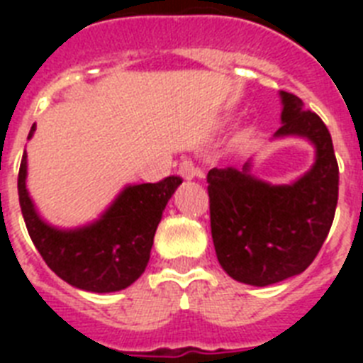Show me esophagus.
Segmentation results:
<instances>
[{
  "label": "esophagus",
  "mask_w": 363,
  "mask_h": 363,
  "mask_svg": "<svg viewBox=\"0 0 363 363\" xmlns=\"http://www.w3.org/2000/svg\"><path fill=\"white\" fill-rule=\"evenodd\" d=\"M178 174L185 179V182H191L194 178H203V172L201 169H198L191 160H184V162L179 163V169H178Z\"/></svg>",
  "instance_id": "1"
}]
</instances>
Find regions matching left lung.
Here are the masks:
<instances>
[{
	"mask_svg": "<svg viewBox=\"0 0 363 363\" xmlns=\"http://www.w3.org/2000/svg\"><path fill=\"white\" fill-rule=\"evenodd\" d=\"M281 127L272 140L301 138L314 163L291 184L272 185L242 169H211V233L221 269L255 287L306 271L325 242L338 201V163L331 134L298 96L280 91Z\"/></svg>",
	"mask_w": 363,
	"mask_h": 363,
	"instance_id": "left-lung-1",
	"label": "left lung"
}]
</instances>
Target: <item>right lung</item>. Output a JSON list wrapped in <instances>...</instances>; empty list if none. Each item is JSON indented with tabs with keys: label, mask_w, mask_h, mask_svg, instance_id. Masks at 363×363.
<instances>
[{
	"label": "right lung",
	"mask_w": 363,
	"mask_h": 363,
	"mask_svg": "<svg viewBox=\"0 0 363 363\" xmlns=\"http://www.w3.org/2000/svg\"><path fill=\"white\" fill-rule=\"evenodd\" d=\"M36 133L32 125L28 140ZM27 152L18 176L19 207L32 243L57 277L76 289L114 293L142 277L150 258L154 234L182 178L160 184L125 185L91 223L62 229L41 218L27 189Z\"/></svg>",
	"instance_id": "add662e5"
}]
</instances>
